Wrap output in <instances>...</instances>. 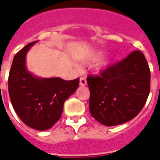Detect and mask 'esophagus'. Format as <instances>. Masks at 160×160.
Instances as JSON below:
<instances>
[{
	"instance_id": "1",
	"label": "esophagus",
	"mask_w": 160,
	"mask_h": 160,
	"mask_svg": "<svg viewBox=\"0 0 160 160\" xmlns=\"http://www.w3.org/2000/svg\"><path fill=\"white\" fill-rule=\"evenodd\" d=\"M87 84V80H86L85 78L84 77H82V78L80 79V85L82 86V87H84Z\"/></svg>"
}]
</instances>
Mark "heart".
<instances>
[{
    "label": "heart",
    "mask_w": 160,
    "mask_h": 160,
    "mask_svg": "<svg viewBox=\"0 0 160 160\" xmlns=\"http://www.w3.org/2000/svg\"><path fill=\"white\" fill-rule=\"evenodd\" d=\"M104 55H105V53L103 51H97V52H95V53L91 55V57L89 58V61H91V62H98L103 58Z\"/></svg>",
    "instance_id": "heart-1"
}]
</instances>
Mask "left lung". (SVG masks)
Wrapping results in <instances>:
<instances>
[{
    "label": "left lung",
    "instance_id": "1",
    "mask_svg": "<svg viewBox=\"0 0 160 160\" xmlns=\"http://www.w3.org/2000/svg\"><path fill=\"white\" fill-rule=\"evenodd\" d=\"M150 82L151 72L145 56L141 51H133L101 76H88L90 113L106 126L127 122L143 108Z\"/></svg>",
    "mask_w": 160,
    "mask_h": 160
}]
</instances>
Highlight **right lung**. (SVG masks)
Returning <instances> with one entry per match:
<instances>
[{"instance_id":"add662e5","label":"right lung","mask_w":160,"mask_h":160,"mask_svg":"<svg viewBox=\"0 0 160 160\" xmlns=\"http://www.w3.org/2000/svg\"><path fill=\"white\" fill-rule=\"evenodd\" d=\"M38 42L27 44L15 55L8 85L11 102L21 120L34 130H47L60 118L65 101L78 88L80 80L32 74L26 67V55Z\"/></svg>"}]
</instances>
